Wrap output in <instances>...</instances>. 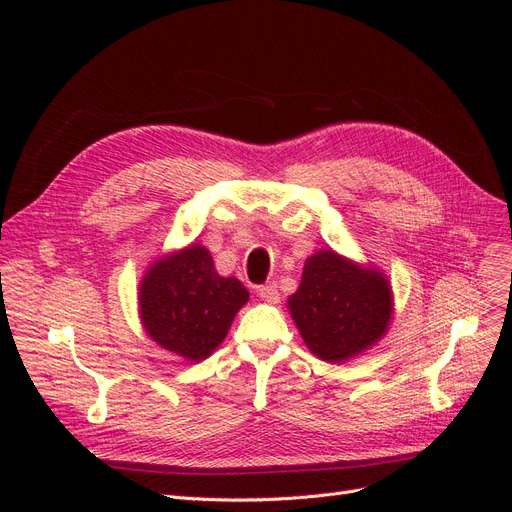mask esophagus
Returning a JSON list of instances; mask_svg holds the SVG:
<instances>
[{"label": "esophagus", "instance_id": "1", "mask_svg": "<svg viewBox=\"0 0 512 512\" xmlns=\"http://www.w3.org/2000/svg\"><path fill=\"white\" fill-rule=\"evenodd\" d=\"M257 297L267 301V303H278L280 301V292H278V286L276 284H265V286H259L257 288Z\"/></svg>", "mask_w": 512, "mask_h": 512}]
</instances>
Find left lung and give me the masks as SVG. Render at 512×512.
<instances>
[{
	"label": "left lung",
	"instance_id": "obj_1",
	"mask_svg": "<svg viewBox=\"0 0 512 512\" xmlns=\"http://www.w3.org/2000/svg\"><path fill=\"white\" fill-rule=\"evenodd\" d=\"M288 309L309 351L328 363H342L386 334L394 311L392 288L375 267L324 249L305 261Z\"/></svg>",
	"mask_w": 512,
	"mask_h": 512
}]
</instances>
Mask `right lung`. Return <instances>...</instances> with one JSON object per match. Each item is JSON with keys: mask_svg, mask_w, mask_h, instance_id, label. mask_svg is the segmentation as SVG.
<instances>
[{"mask_svg": "<svg viewBox=\"0 0 512 512\" xmlns=\"http://www.w3.org/2000/svg\"><path fill=\"white\" fill-rule=\"evenodd\" d=\"M247 301L249 290L238 278L215 272L203 245H188L157 259L139 286L145 332L161 348L195 363L222 344Z\"/></svg>", "mask_w": 512, "mask_h": 512, "instance_id": "add662e5", "label": "right lung"}]
</instances>
